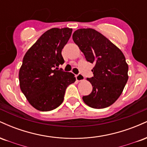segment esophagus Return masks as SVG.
<instances>
[{"label": "esophagus", "instance_id": "34e87169", "mask_svg": "<svg viewBox=\"0 0 147 147\" xmlns=\"http://www.w3.org/2000/svg\"><path fill=\"white\" fill-rule=\"evenodd\" d=\"M75 77H76V79H77V81H78V82L83 81L84 79V76L81 73H79L78 75H76Z\"/></svg>", "mask_w": 147, "mask_h": 147}]
</instances>
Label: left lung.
<instances>
[{"instance_id":"1","label":"left lung","mask_w":147,"mask_h":147,"mask_svg":"<svg viewBox=\"0 0 147 147\" xmlns=\"http://www.w3.org/2000/svg\"><path fill=\"white\" fill-rule=\"evenodd\" d=\"M72 39L84 53L86 59L95 64L93 77L87 78L92 86L84 102L93 109L112 105L122 94L128 81L129 66L122 52L95 30L79 29Z\"/></svg>"}]
</instances>
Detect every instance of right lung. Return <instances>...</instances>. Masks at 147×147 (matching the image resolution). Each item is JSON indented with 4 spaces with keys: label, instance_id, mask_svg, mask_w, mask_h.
Listing matches in <instances>:
<instances>
[{
    "label": "right lung",
    "instance_id": "add662e5",
    "mask_svg": "<svg viewBox=\"0 0 147 147\" xmlns=\"http://www.w3.org/2000/svg\"><path fill=\"white\" fill-rule=\"evenodd\" d=\"M72 30L52 28L40 36L25 53L19 70L20 88L30 104L41 111L59 106L65 90L75 82L72 72L59 69L64 61L61 50Z\"/></svg>",
    "mask_w": 147,
    "mask_h": 147
}]
</instances>
